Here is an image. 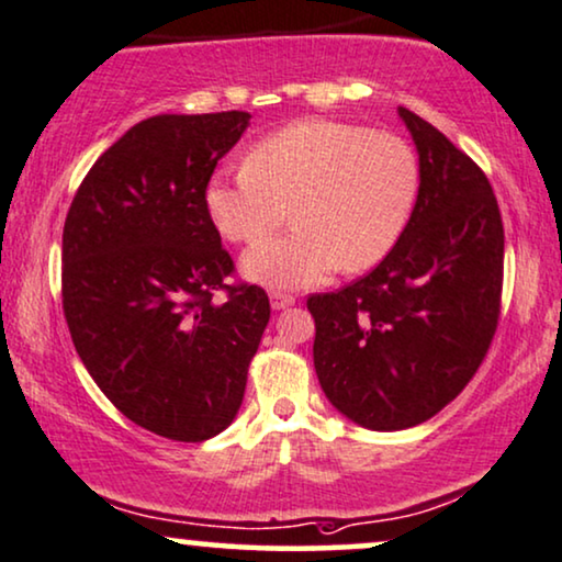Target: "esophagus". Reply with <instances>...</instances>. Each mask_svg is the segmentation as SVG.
<instances>
[{"mask_svg":"<svg viewBox=\"0 0 562 562\" xmlns=\"http://www.w3.org/2000/svg\"><path fill=\"white\" fill-rule=\"evenodd\" d=\"M294 302H296V296L289 292H281V289H273V292H270V304H273V310H286V307H292Z\"/></svg>","mask_w":562,"mask_h":562,"instance_id":"obj_1","label":"esophagus"}]
</instances>
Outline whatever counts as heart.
Returning a JSON list of instances; mask_svg holds the SVG:
<instances>
[{"mask_svg": "<svg viewBox=\"0 0 562 562\" xmlns=\"http://www.w3.org/2000/svg\"><path fill=\"white\" fill-rule=\"evenodd\" d=\"M419 195V161L404 137L334 120H302L249 148L247 166L205 184L207 216L226 239L258 245L286 216V237L249 249L245 273L304 286L372 268L391 252ZM290 211H285V205Z\"/></svg>", "mask_w": 562, "mask_h": 562, "instance_id": "heart-1", "label": "heart"}]
</instances>
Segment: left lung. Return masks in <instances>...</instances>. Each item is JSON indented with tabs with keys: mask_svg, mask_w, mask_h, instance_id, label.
<instances>
[{
	"mask_svg": "<svg viewBox=\"0 0 562 562\" xmlns=\"http://www.w3.org/2000/svg\"><path fill=\"white\" fill-rule=\"evenodd\" d=\"M417 143L419 195L370 273L310 294L315 372L338 412L367 429H406L448 406L487 357L501 321L503 218L484 171L401 106Z\"/></svg>",
	"mask_w": 562,
	"mask_h": 562,
	"instance_id": "obj_1",
	"label": "left lung"
}]
</instances>
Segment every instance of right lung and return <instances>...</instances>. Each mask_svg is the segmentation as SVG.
Listing matches in <instances>:
<instances>
[{
	"label": "right lung",
	"instance_id": "1",
	"mask_svg": "<svg viewBox=\"0 0 562 562\" xmlns=\"http://www.w3.org/2000/svg\"><path fill=\"white\" fill-rule=\"evenodd\" d=\"M247 124V112L135 124L90 166L61 234V307L82 364L124 417L177 442L232 425L270 321L266 289L228 283L234 260L205 207Z\"/></svg>",
	"mask_w": 562,
	"mask_h": 562
}]
</instances>
